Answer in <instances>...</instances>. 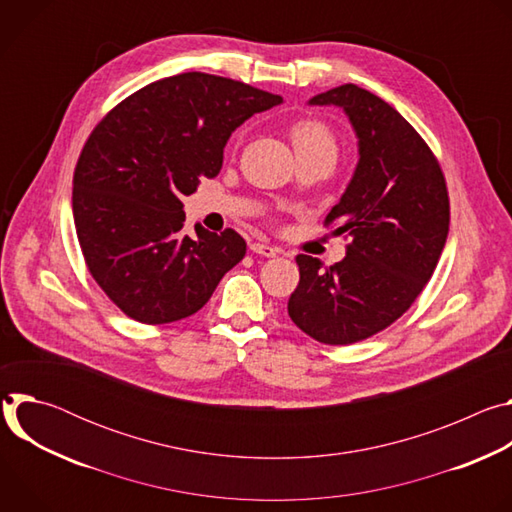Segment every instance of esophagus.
<instances>
[{
    "mask_svg": "<svg viewBox=\"0 0 512 512\" xmlns=\"http://www.w3.org/2000/svg\"><path fill=\"white\" fill-rule=\"evenodd\" d=\"M249 249L257 255H263V257H275L277 255V249H273L271 245H265V243H251Z\"/></svg>",
    "mask_w": 512,
    "mask_h": 512,
    "instance_id": "1",
    "label": "esophagus"
}]
</instances>
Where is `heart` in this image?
Returning a JSON list of instances; mask_svg holds the SVG:
<instances>
[{"label": "heart", "mask_w": 512, "mask_h": 512, "mask_svg": "<svg viewBox=\"0 0 512 512\" xmlns=\"http://www.w3.org/2000/svg\"><path fill=\"white\" fill-rule=\"evenodd\" d=\"M289 139L294 143L298 156H308V154H326L332 158L336 156V137L332 129L320 119L306 117L291 123Z\"/></svg>", "instance_id": "1"}]
</instances>
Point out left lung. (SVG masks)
I'll use <instances>...</instances> for the list:
<instances>
[{"mask_svg":"<svg viewBox=\"0 0 512 512\" xmlns=\"http://www.w3.org/2000/svg\"><path fill=\"white\" fill-rule=\"evenodd\" d=\"M310 105L344 109L360 158L324 221L350 237L346 257L324 267L298 255L287 314L314 340L346 346L391 326L421 294L448 239L450 196L429 145L381 97L348 83Z\"/></svg>","mask_w":512,"mask_h":512,"instance_id":"left-lung-1","label":"left lung"}]
</instances>
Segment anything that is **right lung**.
<instances>
[{
  "instance_id": "right-lung-1",
  "label": "right lung",
  "mask_w": 512,
  "mask_h": 512,
  "mask_svg": "<svg viewBox=\"0 0 512 512\" xmlns=\"http://www.w3.org/2000/svg\"><path fill=\"white\" fill-rule=\"evenodd\" d=\"M279 95L182 72L143 87L93 129L72 178L85 263L107 298L141 324L196 314L247 253L245 239L200 225L184 233L182 196L223 168L231 133Z\"/></svg>"
}]
</instances>
